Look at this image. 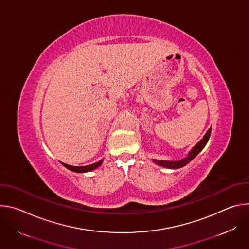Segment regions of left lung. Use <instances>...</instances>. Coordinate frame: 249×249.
<instances>
[{
	"mask_svg": "<svg viewBox=\"0 0 249 249\" xmlns=\"http://www.w3.org/2000/svg\"><path fill=\"white\" fill-rule=\"evenodd\" d=\"M211 131H212V129L210 128L206 132V134L204 135L203 139H201L198 142V143L191 149V151H189L187 157H185V158H183L181 160H161L154 159L153 162H155L156 164H158L160 166H163V167L170 168V169H176V168H180V167L185 166L186 164H188L205 148V146L207 145L208 141L210 139Z\"/></svg>",
	"mask_w": 249,
	"mask_h": 249,
	"instance_id": "left-lung-1",
	"label": "left lung"
}]
</instances>
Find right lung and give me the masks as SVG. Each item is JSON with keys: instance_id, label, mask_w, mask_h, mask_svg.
Masks as SVG:
<instances>
[{"instance_id": "add662e5", "label": "right lung", "mask_w": 249, "mask_h": 249, "mask_svg": "<svg viewBox=\"0 0 249 249\" xmlns=\"http://www.w3.org/2000/svg\"><path fill=\"white\" fill-rule=\"evenodd\" d=\"M103 160L97 161V162H94L92 164H89V165H85V166H74V165H70V164H66L64 162H61L65 167H67L68 169L72 170L74 172H79V173H84V172H88V171H91L95 168H97L98 166L101 165Z\"/></svg>"}]
</instances>
